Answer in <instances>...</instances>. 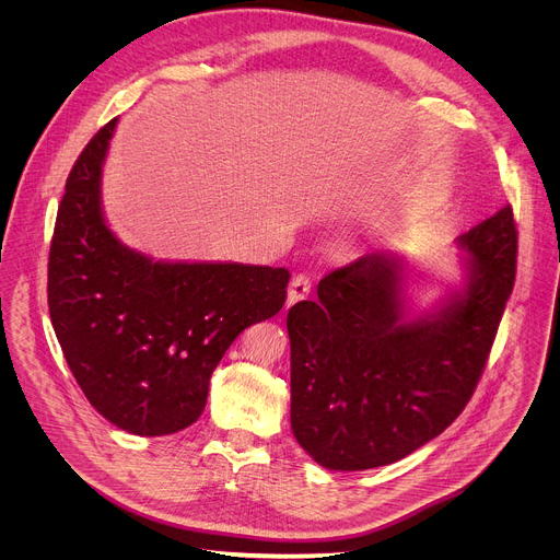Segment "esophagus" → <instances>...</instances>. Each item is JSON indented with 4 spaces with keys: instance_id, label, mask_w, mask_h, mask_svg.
I'll use <instances>...</instances> for the list:
<instances>
[{
    "instance_id": "esophagus-1",
    "label": "esophagus",
    "mask_w": 560,
    "mask_h": 560,
    "mask_svg": "<svg viewBox=\"0 0 560 560\" xmlns=\"http://www.w3.org/2000/svg\"><path fill=\"white\" fill-rule=\"evenodd\" d=\"M310 292H312V279L307 275H296L288 288V305L303 301Z\"/></svg>"
}]
</instances>
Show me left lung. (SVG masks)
Segmentation results:
<instances>
[{
	"mask_svg": "<svg viewBox=\"0 0 560 560\" xmlns=\"http://www.w3.org/2000/svg\"><path fill=\"white\" fill-rule=\"evenodd\" d=\"M458 246L463 288L417 318L406 307L404 259L381 253L330 272L318 301L290 307V423L318 465H389L467 406L514 288L512 206L460 234Z\"/></svg>",
	"mask_w": 560,
	"mask_h": 560,
	"instance_id": "8db88e82",
	"label": "left lung"
}]
</instances>
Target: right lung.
<instances>
[{
  "instance_id": "1",
  "label": "right lung",
  "mask_w": 560,
  "mask_h": 560,
  "mask_svg": "<svg viewBox=\"0 0 560 560\" xmlns=\"http://www.w3.org/2000/svg\"><path fill=\"white\" fill-rule=\"evenodd\" d=\"M110 119L66 179L48 257V310L66 363L113 425L164 436L192 425L230 343L285 303L290 272L171 264L130 250L106 225L102 166Z\"/></svg>"
}]
</instances>
